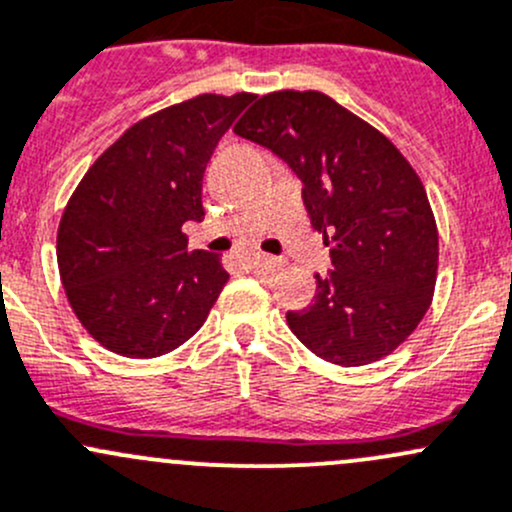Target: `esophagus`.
Here are the masks:
<instances>
[{"instance_id": "esophagus-1", "label": "esophagus", "mask_w": 512, "mask_h": 512, "mask_svg": "<svg viewBox=\"0 0 512 512\" xmlns=\"http://www.w3.org/2000/svg\"><path fill=\"white\" fill-rule=\"evenodd\" d=\"M250 265L252 270H260V272H279L284 267V262L279 260V257L265 255V252H255V255L250 257Z\"/></svg>"}]
</instances>
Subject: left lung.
Wrapping results in <instances>:
<instances>
[{
  "label": "left lung",
  "mask_w": 512,
  "mask_h": 512,
  "mask_svg": "<svg viewBox=\"0 0 512 512\" xmlns=\"http://www.w3.org/2000/svg\"><path fill=\"white\" fill-rule=\"evenodd\" d=\"M235 134L287 161L311 225L331 245L314 304L287 311L294 336L336 365L395 351L432 304L439 235L422 181L400 149L316 90L262 95Z\"/></svg>",
  "instance_id": "left-lung-1"
}]
</instances>
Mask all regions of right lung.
Wrapping results in <instances>:
<instances>
[{
	"instance_id": "right-lung-1",
	"label": "right lung",
	"mask_w": 512,
	"mask_h": 512,
	"mask_svg": "<svg viewBox=\"0 0 512 512\" xmlns=\"http://www.w3.org/2000/svg\"><path fill=\"white\" fill-rule=\"evenodd\" d=\"M255 95H198L132 125L73 191L56 255L85 331L107 351L157 358L186 343L228 282L220 257L188 252L203 174Z\"/></svg>"
}]
</instances>
